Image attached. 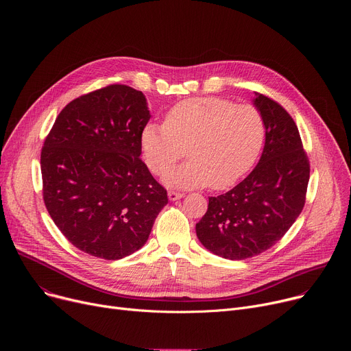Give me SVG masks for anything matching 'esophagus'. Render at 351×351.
Returning <instances> with one entry per match:
<instances>
[{"label": "esophagus", "instance_id": "34e87169", "mask_svg": "<svg viewBox=\"0 0 351 351\" xmlns=\"http://www.w3.org/2000/svg\"><path fill=\"white\" fill-rule=\"evenodd\" d=\"M183 195H184L183 193H179V191H175V190L168 191V197H169L171 202H176V199H180Z\"/></svg>", "mask_w": 351, "mask_h": 351}]
</instances>
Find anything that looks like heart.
Masks as SVG:
<instances>
[{
	"mask_svg": "<svg viewBox=\"0 0 351 351\" xmlns=\"http://www.w3.org/2000/svg\"><path fill=\"white\" fill-rule=\"evenodd\" d=\"M265 140L261 112L217 97L189 98L167 114L165 123H148L141 149L148 168L164 173L186 156L190 161L169 171L164 180L180 189L234 184L256 164Z\"/></svg>",
	"mask_w": 351,
	"mask_h": 351,
	"instance_id": "1",
	"label": "heart"
}]
</instances>
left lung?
Returning <instances> with one entry per match:
<instances>
[{
    "label": "left lung",
    "instance_id": "1",
    "mask_svg": "<svg viewBox=\"0 0 351 351\" xmlns=\"http://www.w3.org/2000/svg\"><path fill=\"white\" fill-rule=\"evenodd\" d=\"M265 122V144L257 167L225 194L208 198L195 225L198 240L215 256L245 260L280 240L302 213L310 164L298 129L274 99L256 93Z\"/></svg>",
    "mask_w": 351,
    "mask_h": 351
}]
</instances>
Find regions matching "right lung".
<instances>
[{
	"mask_svg": "<svg viewBox=\"0 0 351 351\" xmlns=\"http://www.w3.org/2000/svg\"><path fill=\"white\" fill-rule=\"evenodd\" d=\"M149 118L141 91L111 84L71 101L44 141L47 211L93 257L121 260L137 252L168 204L167 190L140 160Z\"/></svg>",
	"mask_w": 351,
	"mask_h": 351,
	"instance_id": "obj_1",
	"label": "right lung"
}]
</instances>
